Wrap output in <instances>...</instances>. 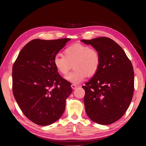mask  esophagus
Here are the masks:
<instances>
[{"label":"esophagus","mask_w":146,"mask_h":146,"mask_svg":"<svg viewBox=\"0 0 146 146\" xmlns=\"http://www.w3.org/2000/svg\"><path fill=\"white\" fill-rule=\"evenodd\" d=\"M77 87H78L77 85L74 84H71V88H72V89H73V90H75V89L77 88Z\"/></svg>","instance_id":"esophagus-1"}]
</instances>
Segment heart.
<instances>
[{
    "instance_id": "obj_1",
    "label": "heart",
    "mask_w": 146,
    "mask_h": 146,
    "mask_svg": "<svg viewBox=\"0 0 146 146\" xmlns=\"http://www.w3.org/2000/svg\"><path fill=\"white\" fill-rule=\"evenodd\" d=\"M53 64L59 73L66 75L73 64L74 70L65 76L66 80L73 84H79L86 76H93L100 65V56L97 49L82 44H75L64 51V56L57 54Z\"/></svg>"
}]
</instances>
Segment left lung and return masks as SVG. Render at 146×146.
<instances>
[{"label":"left lung","mask_w":146,"mask_h":146,"mask_svg":"<svg viewBox=\"0 0 146 146\" xmlns=\"http://www.w3.org/2000/svg\"><path fill=\"white\" fill-rule=\"evenodd\" d=\"M91 44L100 56V68L82 88L86 112L102 125L115 122L124 115L134 93V71L122 48L108 37L81 40Z\"/></svg>","instance_id":"obj_1"}]
</instances>
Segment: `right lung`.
Segmentation results:
<instances>
[{
	"instance_id": "obj_1",
	"label": "right lung",
	"mask_w": 146,
	"mask_h": 146,
	"mask_svg": "<svg viewBox=\"0 0 146 146\" xmlns=\"http://www.w3.org/2000/svg\"><path fill=\"white\" fill-rule=\"evenodd\" d=\"M70 38L34 39L20 51L12 69L13 93L24 115L40 125L58 120L72 92L71 83L59 75L55 56Z\"/></svg>"
}]
</instances>
